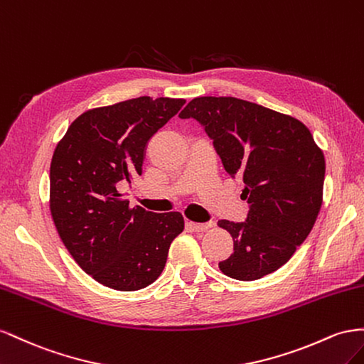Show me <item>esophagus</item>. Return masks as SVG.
<instances>
[{
    "label": "esophagus",
    "mask_w": 364,
    "mask_h": 364,
    "mask_svg": "<svg viewBox=\"0 0 364 364\" xmlns=\"http://www.w3.org/2000/svg\"><path fill=\"white\" fill-rule=\"evenodd\" d=\"M186 227H188L189 230H192V232H204V230H207V228L210 227V223L198 224V223H191V221H188V223H186Z\"/></svg>",
    "instance_id": "1"
}]
</instances>
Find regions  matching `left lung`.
Returning <instances> with one entry per match:
<instances>
[{
  "instance_id": "8db88e82",
  "label": "left lung",
  "mask_w": 364,
  "mask_h": 364,
  "mask_svg": "<svg viewBox=\"0 0 364 364\" xmlns=\"http://www.w3.org/2000/svg\"><path fill=\"white\" fill-rule=\"evenodd\" d=\"M195 119L232 178L244 181L245 223L221 220L233 253L220 269L257 280L285 265L313 230L321 207L325 157L302 122L236 97H196L180 119Z\"/></svg>"
}]
</instances>
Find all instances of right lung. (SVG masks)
I'll return each mask as SVG.
<instances>
[{
    "mask_svg": "<svg viewBox=\"0 0 364 364\" xmlns=\"http://www.w3.org/2000/svg\"><path fill=\"white\" fill-rule=\"evenodd\" d=\"M184 99L141 96L90 109L70 124L50 166V212L67 250L87 274L119 291H136L161 274L181 213H154L117 188L141 175L151 137Z\"/></svg>",
    "mask_w": 364,
    "mask_h": 364,
    "instance_id": "right-lung-1",
    "label": "right lung"
}]
</instances>
